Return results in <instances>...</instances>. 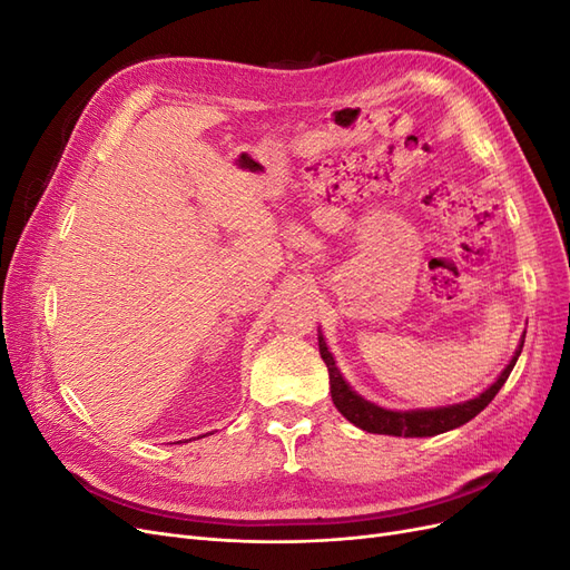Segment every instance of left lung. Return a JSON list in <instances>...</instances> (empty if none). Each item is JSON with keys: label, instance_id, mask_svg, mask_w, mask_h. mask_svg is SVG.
Returning <instances> with one entry per match:
<instances>
[{"label": "left lung", "instance_id": "1", "mask_svg": "<svg viewBox=\"0 0 570 570\" xmlns=\"http://www.w3.org/2000/svg\"><path fill=\"white\" fill-rule=\"evenodd\" d=\"M523 342H525V333L521 335L519 347H515L507 368L497 375V381L490 387L482 390L478 396H473V400L435 406V409L396 411V409H385L381 404H373V402L364 400V396H361L356 390H352V385L342 377V373L335 364V356L331 354V350H327V342L318 327V352L327 366V375H331V396H333V404L337 406V411L356 428L366 430V433L394 435V438H433V435L446 433V430H454L463 423H469L471 419H475L478 413L494 400V394L507 383V377L511 375L515 361H519V356L523 352Z\"/></svg>", "mask_w": 570, "mask_h": 570}]
</instances>
